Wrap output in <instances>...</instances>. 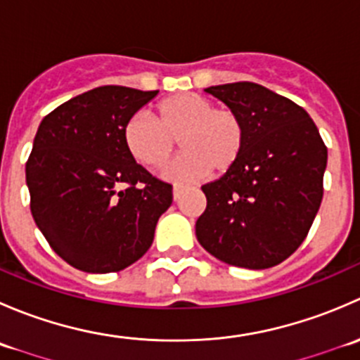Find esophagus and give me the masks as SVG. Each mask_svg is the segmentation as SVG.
<instances>
[{
  "label": "esophagus",
  "mask_w": 360,
  "mask_h": 360,
  "mask_svg": "<svg viewBox=\"0 0 360 360\" xmlns=\"http://www.w3.org/2000/svg\"><path fill=\"white\" fill-rule=\"evenodd\" d=\"M181 191H183V186H181V184H174V198H179V195H181Z\"/></svg>",
  "instance_id": "obj_1"
}]
</instances>
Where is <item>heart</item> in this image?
<instances>
[{
	"mask_svg": "<svg viewBox=\"0 0 360 360\" xmlns=\"http://www.w3.org/2000/svg\"><path fill=\"white\" fill-rule=\"evenodd\" d=\"M158 122L144 112L130 116L123 127L125 148L146 169H160L177 146L186 153L169 167L179 179L228 172L244 151L248 130L231 108L214 106L202 94L188 92L167 97L157 106Z\"/></svg>",
	"mask_w": 360,
	"mask_h": 360,
	"instance_id": "1",
	"label": "heart"
}]
</instances>
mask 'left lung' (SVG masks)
I'll return each instance as SVG.
<instances>
[{
  "instance_id": "1",
  "label": "left lung",
  "mask_w": 360,
  "mask_h": 360,
  "mask_svg": "<svg viewBox=\"0 0 360 360\" xmlns=\"http://www.w3.org/2000/svg\"><path fill=\"white\" fill-rule=\"evenodd\" d=\"M205 92L240 115L248 139L238 162L202 186L207 207L197 219V238L233 266H275L300 248L317 216L328 148L303 108L257 83Z\"/></svg>"
}]
</instances>
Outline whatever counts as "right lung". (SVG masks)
<instances>
[{
	"instance_id": "obj_1",
	"label": "right lung",
	"mask_w": 360,
	"mask_h": 360,
	"mask_svg": "<svg viewBox=\"0 0 360 360\" xmlns=\"http://www.w3.org/2000/svg\"><path fill=\"white\" fill-rule=\"evenodd\" d=\"M158 90L104 85L41 120L25 163L36 226L71 266L120 271L153 244L172 184L151 176L123 141L130 116Z\"/></svg>"
}]
</instances>
